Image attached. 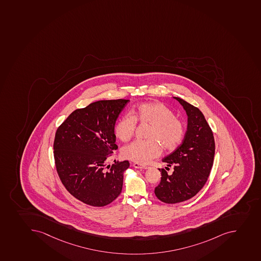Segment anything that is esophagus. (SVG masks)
<instances>
[{
    "label": "esophagus",
    "instance_id": "1",
    "mask_svg": "<svg viewBox=\"0 0 261 261\" xmlns=\"http://www.w3.org/2000/svg\"><path fill=\"white\" fill-rule=\"evenodd\" d=\"M132 165H133L135 168H138V169H146V168H148L147 166L141 165L139 163H133Z\"/></svg>",
    "mask_w": 261,
    "mask_h": 261
}]
</instances>
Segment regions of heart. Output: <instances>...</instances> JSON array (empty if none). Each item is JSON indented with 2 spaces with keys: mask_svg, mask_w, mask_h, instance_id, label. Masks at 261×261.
<instances>
[{
  "mask_svg": "<svg viewBox=\"0 0 261 261\" xmlns=\"http://www.w3.org/2000/svg\"><path fill=\"white\" fill-rule=\"evenodd\" d=\"M132 116L124 115L115 126L116 137L126 142L134 136L137 123L150 125L146 139L136 141L122 150V156L139 164H146L161 154V146L172 151L183 141L184 122L161 102H143L132 110Z\"/></svg>",
  "mask_w": 261,
  "mask_h": 261,
  "instance_id": "1",
  "label": "heart"
}]
</instances>
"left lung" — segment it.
<instances>
[{
    "label": "left lung",
    "instance_id": "left-lung-1",
    "mask_svg": "<svg viewBox=\"0 0 261 261\" xmlns=\"http://www.w3.org/2000/svg\"><path fill=\"white\" fill-rule=\"evenodd\" d=\"M173 98L187 114L188 125L182 144L163 159L168 167L173 166V173L168 175L164 168H159L161 182L154 192L158 199L167 204L185 201L202 189L212 170L215 155L213 133L201 111L182 98Z\"/></svg>",
    "mask_w": 261,
    "mask_h": 261
}]
</instances>
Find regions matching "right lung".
Instances as JSON below:
<instances>
[{"label":"right lung","mask_w":261,"mask_h":261,"mask_svg":"<svg viewBox=\"0 0 261 261\" xmlns=\"http://www.w3.org/2000/svg\"><path fill=\"white\" fill-rule=\"evenodd\" d=\"M129 101L92 102L71 113L56 130V171L67 191L87 205L105 206L121 193L129 162H115L111 167L106 163L118 149L115 122Z\"/></svg>","instance_id":"obj_1"}]
</instances>
